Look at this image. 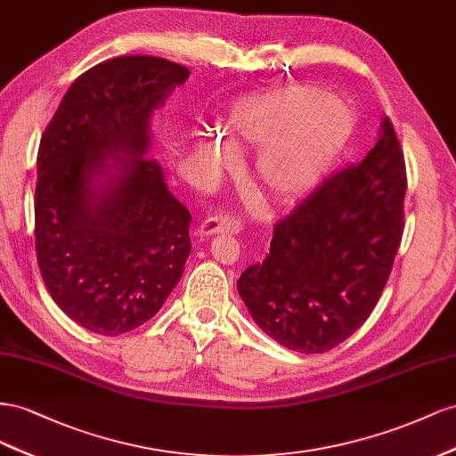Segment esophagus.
Returning a JSON list of instances; mask_svg holds the SVG:
<instances>
[{
  "label": "esophagus",
  "mask_w": 456,
  "mask_h": 456,
  "mask_svg": "<svg viewBox=\"0 0 456 456\" xmlns=\"http://www.w3.org/2000/svg\"><path fill=\"white\" fill-rule=\"evenodd\" d=\"M240 231V219L231 216V214H217L202 221V225L199 229L200 235H225V232H235Z\"/></svg>",
  "instance_id": "1"
}]
</instances>
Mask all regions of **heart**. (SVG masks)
Segmentation results:
<instances>
[{"mask_svg":"<svg viewBox=\"0 0 456 456\" xmlns=\"http://www.w3.org/2000/svg\"><path fill=\"white\" fill-rule=\"evenodd\" d=\"M354 102L314 84H294L237 101L227 110L225 134L235 149L264 147L257 175L279 199L314 191L340 160L357 132ZM197 151L216 164L229 160V147L200 137Z\"/></svg>","mask_w":456,"mask_h":456,"instance_id":"heart-1","label":"heart"}]
</instances>
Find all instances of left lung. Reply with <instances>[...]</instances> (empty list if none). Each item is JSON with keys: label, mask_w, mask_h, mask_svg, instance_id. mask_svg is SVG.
<instances>
[{"label": "left lung", "mask_w": 456, "mask_h": 456, "mask_svg": "<svg viewBox=\"0 0 456 456\" xmlns=\"http://www.w3.org/2000/svg\"><path fill=\"white\" fill-rule=\"evenodd\" d=\"M405 191L386 116L362 162L324 179L273 229L264 262L244 269L237 289L257 327L300 354H324L354 334L392 273Z\"/></svg>", "instance_id": "8db88e82"}]
</instances>
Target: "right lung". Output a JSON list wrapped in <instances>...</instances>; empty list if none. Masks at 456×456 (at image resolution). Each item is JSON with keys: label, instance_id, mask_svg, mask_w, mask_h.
Wrapping results in <instances>:
<instances>
[{"label": "right lung", "instance_id": "right-lung-1", "mask_svg": "<svg viewBox=\"0 0 456 456\" xmlns=\"http://www.w3.org/2000/svg\"><path fill=\"white\" fill-rule=\"evenodd\" d=\"M187 77L160 57L105 61L76 77L42 135L37 265L55 304L95 334L152 319L185 271L191 214L142 156L152 112Z\"/></svg>", "mask_w": 456, "mask_h": 456}]
</instances>
